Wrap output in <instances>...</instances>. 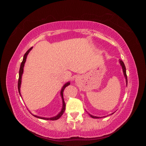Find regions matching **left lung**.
Masks as SVG:
<instances>
[{
	"label": "left lung",
	"mask_w": 146,
	"mask_h": 146,
	"mask_svg": "<svg viewBox=\"0 0 146 146\" xmlns=\"http://www.w3.org/2000/svg\"><path fill=\"white\" fill-rule=\"evenodd\" d=\"M119 63H120L121 66H122V71H123V76H124V77H125V80H126V85H127V74H126V68H125V64H124V63H123V61H122V60H119ZM86 112H87V111H86ZM87 113H88V112H87ZM88 113V114H89V115H90L91 117H92V118H96V119L97 118V119H98V118L102 117H98V116H92V114H90L89 113ZM113 113H112V114H113Z\"/></svg>",
	"instance_id": "obj_1"
}]
</instances>
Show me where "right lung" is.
<instances>
[{"label":"right lung","instance_id":"obj_1","mask_svg":"<svg viewBox=\"0 0 146 146\" xmlns=\"http://www.w3.org/2000/svg\"><path fill=\"white\" fill-rule=\"evenodd\" d=\"M33 48V47H32L31 48H30L26 52L25 54L24 55V58L23 60V61H22V63L21 64V66H20V69H19V80H18V85H17V86H18V91H19V93L21 97V82H22V76H23V74L24 72V65L25 63V61H26V59H27V57L28 54H29L30 51L32 50ZM70 82H68L67 83H66L63 86L62 88H61V91H60V95L61 97V99H62V108H61V110L60 112L57 114V115L54 116V117H41V116H38L36 115H34V114H32L33 116H34L35 117H36L37 118H39V119H44V120H51V121H55L57 120V119H58L61 116L63 115V113L65 111V108H66V104L64 101V99H63V91L65 89V88L66 86H68L70 85ZM22 98V97H21Z\"/></svg>","mask_w":146,"mask_h":146}]
</instances>
